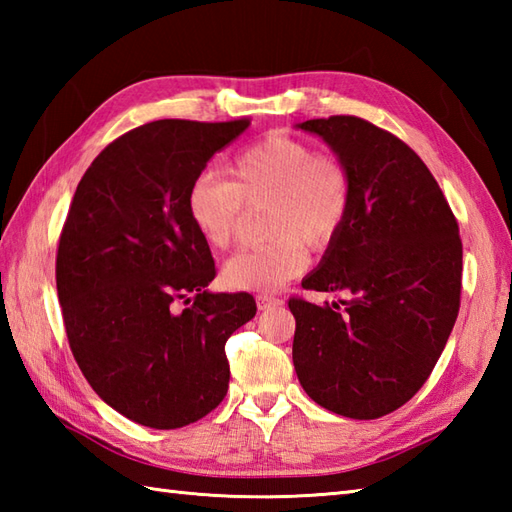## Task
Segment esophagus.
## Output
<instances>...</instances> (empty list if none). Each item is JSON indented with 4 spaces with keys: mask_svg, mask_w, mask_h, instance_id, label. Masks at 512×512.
I'll list each match as a JSON object with an SVG mask.
<instances>
[{
    "mask_svg": "<svg viewBox=\"0 0 512 512\" xmlns=\"http://www.w3.org/2000/svg\"><path fill=\"white\" fill-rule=\"evenodd\" d=\"M281 301L279 297H273V295H257V308L259 310H268V308H277V306H281Z\"/></svg>",
    "mask_w": 512,
    "mask_h": 512,
    "instance_id": "obj_1",
    "label": "esophagus"
}]
</instances>
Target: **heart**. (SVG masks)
Listing matches in <instances>:
<instances>
[{
    "instance_id": "obj_1",
    "label": "heart",
    "mask_w": 512,
    "mask_h": 512,
    "mask_svg": "<svg viewBox=\"0 0 512 512\" xmlns=\"http://www.w3.org/2000/svg\"><path fill=\"white\" fill-rule=\"evenodd\" d=\"M264 211L268 242L246 248L224 268L235 290L273 292L306 270L308 248H328L352 209V173L332 151L310 140L268 134L246 145L228 165V182L200 178L187 198L198 233L217 250L233 248L248 209Z\"/></svg>"
}]
</instances>
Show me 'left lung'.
<instances>
[{"instance_id":"8db88e82","label":"left lung","mask_w":512,"mask_h":512,"mask_svg":"<svg viewBox=\"0 0 512 512\" xmlns=\"http://www.w3.org/2000/svg\"><path fill=\"white\" fill-rule=\"evenodd\" d=\"M352 173V209L306 290H350L317 306L290 297L292 361L328 411L374 420L427 383L460 312L462 239L440 184L407 143L358 116L314 118Z\"/></svg>"}]
</instances>
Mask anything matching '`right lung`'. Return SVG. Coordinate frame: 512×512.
<instances>
[{"mask_svg": "<svg viewBox=\"0 0 512 512\" xmlns=\"http://www.w3.org/2000/svg\"><path fill=\"white\" fill-rule=\"evenodd\" d=\"M248 125L165 118L118 136L65 217L57 292L74 361L107 405L151 429L220 405L224 345L257 312L248 292L206 290L213 255L187 209L206 162Z\"/></svg>", "mask_w": 512, "mask_h": 512, "instance_id": "right-lung-1", "label": "right lung"}]
</instances>
